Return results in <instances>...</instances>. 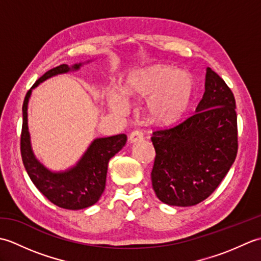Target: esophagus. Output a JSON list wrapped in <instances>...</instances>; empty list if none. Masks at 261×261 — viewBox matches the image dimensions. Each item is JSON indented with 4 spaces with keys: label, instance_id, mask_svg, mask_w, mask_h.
<instances>
[{
    "label": "esophagus",
    "instance_id": "34e87169",
    "mask_svg": "<svg viewBox=\"0 0 261 261\" xmlns=\"http://www.w3.org/2000/svg\"><path fill=\"white\" fill-rule=\"evenodd\" d=\"M142 139H143V135L138 130L131 132L130 136H129V142L130 143H135V142H138V141H140Z\"/></svg>",
    "mask_w": 261,
    "mask_h": 261
}]
</instances>
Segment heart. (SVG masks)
I'll list each match as a JSON object with an SVG mask.
<instances>
[{"label":"heart","mask_w":261,"mask_h":261,"mask_svg":"<svg viewBox=\"0 0 261 261\" xmlns=\"http://www.w3.org/2000/svg\"><path fill=\"white\" fill-rule=\"evenodd\" d=\"M123 93L134 98H148L147 110L154 123H174L186 112L194 93V80L185 70L153 65L126 76ZM108 105L116 114H125L127 102L122 93L111 91Z\"/></svg>","instance_id":"1"}]
</instances>
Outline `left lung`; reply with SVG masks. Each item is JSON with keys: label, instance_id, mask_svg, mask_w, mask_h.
I'll return each instance as SVG.
<instances>
[{"label": "left lung", "instance_id": "obj_1", "mask_svg": "<svg viewBox=\"0 0 261 261\" xmlns=\"http://www.w3.org/2000/svg\"><path fill=\"white\" fill-rule=\"evenodd\" d=\"M151 141L156 150L151 181L160 201L192 206L207 198L238 151L236 99L224 81L207 67L195 113L174 127L154 131Z\"/></svg>", "mask_w": 261, "mask_h": 261}]
</instances>
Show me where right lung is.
<instances>
[{"label": "right lung", "instance_id": "1", "mask_svg": "<svg viewBox=\"0 0 261 261\" xmlns=\"http://www.w3.org/2000/svg\"><path fill=\"white\" fill-rule=\"evenodd\" d=\"M71 66L60 65L43 74L28 91L22 105L21 156L24 168L33 184L49 201L59 207L82 210L95 204L105 188L109 160L118 153L126 142L125 135L95 138L87 147L77 163L64 170H53L46 167L33 152L31 137L28 126V104L32 91L54 76L80 70L85 64Z\"/></svg>", "mask_w": 261, "mask_h": 261}]
</instances>
